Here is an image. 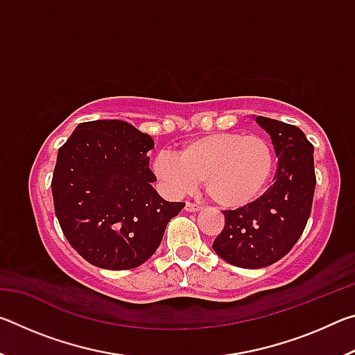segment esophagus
I'll return each mask as SVG.
<instances>
[{
	"instance_id": "1",
	"label": "esophagus",
	"mask_w": 355,
	"mask_h": 355,
	"mask_svg": "<svg viewBox=\"0 0 355 355\" xmlns=\"http://www.w3.org/2000/svg\"><path fill=\"white\" fill-rule=\"evenodd\" d=\"M184 209L188 213H197V211H200L202 209V207L200 205H197V203H192V202H186V205H184Z\"/></svg>"
}]
</instances>
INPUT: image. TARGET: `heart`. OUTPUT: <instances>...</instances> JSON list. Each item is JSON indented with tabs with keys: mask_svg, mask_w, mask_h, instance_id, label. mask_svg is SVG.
Returning a JSON list of instances; mask_svg holds the SVG:
<instances>
[{
	"mask_svg": "<svg viewBox=\"0 0 355 355\" xmlns=\"http://www.w3.org/2000/svg\"><path fill=\"white\" fill-rule=\"evenodd\" d=\"M275 167L272 144L260 135L213 133L196 137L178 156L161 152L153 172L173 192L194 189L203 182L207 196L224 208L254 203L271 182Z\"/></svg>",
	"mask_w": 355,
	"mask_h": 355,
	"instance_id": "1",
	"label": "heart"
}]
</instances>
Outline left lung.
I'll return each instance as SVG.
<instances>
[{"label":"left lung","instance_id":"1","mask_svg":"<svg viewBox=\"0 0 355 355\" xmlns=\"http://www.w3.org/2000/svg\"><path fill=\"white\" fill-rule=\"evenodd\" d=\"M277 155L274 184L248 207L224 211L225 225L213 249L238 268L260 269L279 261L302 235L315 194L313 146L294 125L255 117Z\"/></svg>","mask_w":355,"mask_h":355}]
</instances>
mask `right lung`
I'll list each match as a JSON object with an SVG mask.
<instances>
[{"label":"right lung","mask_w":355,"mask_h":355,"mask_svg":"<svg viewBox=\"0 0 355 355\" xmlns=\"http://www.w3.org/2000/svg\"><path fill=\"white\" fill-rule=\"evenodd\" d=\"M155 142L123 120L80 123L59 148L53 202L67 241L94 266L122 271L146 263L184 203L152 183Z\"/></svg>","instance_id":"right-lung-1"}]
</instances>
